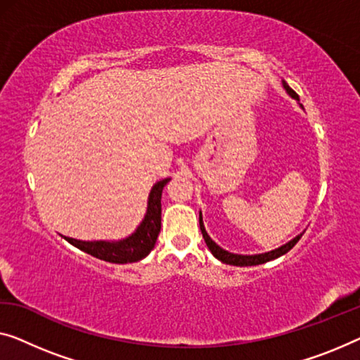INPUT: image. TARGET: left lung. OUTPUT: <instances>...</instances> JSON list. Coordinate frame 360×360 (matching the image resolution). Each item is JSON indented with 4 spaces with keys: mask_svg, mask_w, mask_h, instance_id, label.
<instances>
[{
    "mask_svg": "<svg viewBox=\"0 0 360 360\" xmlns=\"http://www.w3.org/2000/svg\"><path fill=\"white\" fill-rule=\"evenodd\" d=\"M283 87H284V90H286L289 96H292L294 100L299 101V95H297L296 92H294V90H292L291 87H289V85H288L286 82H284V80H283ZM299 106H300V108H302V105H300V103H299ZM302 110H304V108H302ZM198 223H200V231H202L203 239H205L207 248L210 249L213 257H217V259H218L219 262H223V264L234 265V266H254V265L266 264V262H270V260H275V259H278V257H281V255L286 254V252L291 250V249L294 248V245L297 244V240H299L300 238H302V234H304V233L297 234L296 238L291 239V240H289V243H286V244H283L281 248H278V249H275V250H270V252H265V254L240 255V254H233V252H228V250H224L223 248H219V245H218L217 243H214V240L210 238V236L207 234L205 226H203L202 212L198 213Z\"/></svg>",
    "mask_w": 360,
    "mask_h": 360,
    "instance_id": "left-lung-1",
    "label": "left lung"
}]
</instances>
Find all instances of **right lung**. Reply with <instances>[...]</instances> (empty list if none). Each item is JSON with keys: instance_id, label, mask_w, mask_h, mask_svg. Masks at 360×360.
<instances>
[{"instance_id": "add662e5", "label": "right lung", "mask_w": 360, "mask_h": 360, "mask_svg": "<svg viewBox=\"0 0 360 360\" xmlns=\"http://www.w3.org/2000/svg\"><path fill=\"white\" fill-rule=\"evenodd\" d=\"M171 178L155 182L148 194L146 217L131 236L120 240H80L63 236L69 244L82 252L110 262V264H134L152 252L162 229V192Z\"/></svg>"}]
</instances>
